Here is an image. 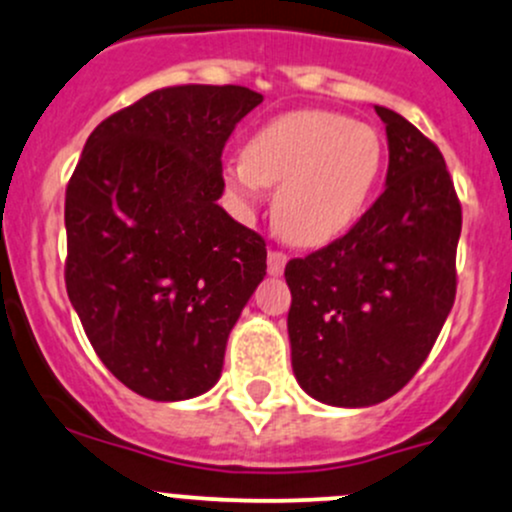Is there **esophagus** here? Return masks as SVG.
Masks as SVG:
<instances>
[{
    "label": "esophagus",
    "mask_w": 512,
    "mask_h": 512,
    "mask_svg": "<svg viewBox=\"0 0 512 512\" xmlns=\"http://www.w3.org/2000/svg\"><path fill=\"white\" fill-rule=\"evenodd\" d=\"M285 263H288V256L283 251H268V273L271 276H280L285 271Z\"/></svg>",
    "instance_id": "obj_1"
}]
</instances>
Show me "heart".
Returning <instances> with one entry per match:
<instances>
[{"label": "heart", "instance_id": "obj_1", "mask_svg": "<svg viewBox=\"0 0 512 512\" xmlns=\"http://www.w3.org/2000/svg\"><path fill=\"white\" fill-rule=\"evenodd\" d=\"M383 163L386 148L373 126L324 109H298L258 126L222 175L246 210L261 202L266 185H278V232L302 249H320L359 222Z\"/></svg>", "mask_w": 512, "mask_h": 512}]
</instances>
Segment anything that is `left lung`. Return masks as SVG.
<instances>
[{
  "label": "left lung",
  "mask_w": 512,
  "mask_h": 512,
  "mask_svg": "<svg viewBox=\"0 0 512 512\" xmlns=\"http://www.w3.org/2000/svg\"><path fill=\"white\" fill-rule=\"evenodd\" d=\"M376 114L388 136L386 190L342 239L285 266L293 373L337 408L398 393L456 295L461 205L442 153L393 109Z\"/></svg>",
  "instance_id": "obj_1"
}]
</instances>
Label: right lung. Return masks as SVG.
I'll list each match as a JSON object with an SVG mask.
<instances>
[{
	"label": "right lung",
	"instance_id": "obj_1",
	"mask_svg": "<svg viewBox=\"0 0 512 512\" xmlns=\"http://www.w3.org/2000/svg\"><path fill=\"white\" fill-rule=\"evenodd\" d=\"M261 102L239 85L151 92L92 131L68 183V298L102 364L148 400L219 381L266 276V241L217 202L224 144Z\"/></svg>",
	"mask_w": 512,
	"mask_h": 512
}]
</instances>
